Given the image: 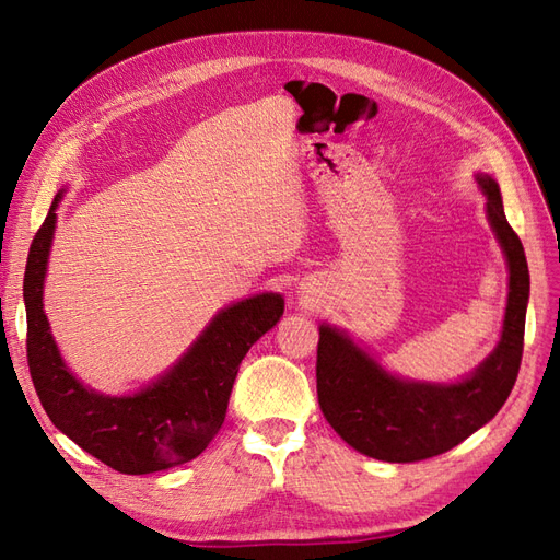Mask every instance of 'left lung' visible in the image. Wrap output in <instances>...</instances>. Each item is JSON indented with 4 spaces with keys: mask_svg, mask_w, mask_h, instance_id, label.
Wrapping results in <instances>:
<instances>
[{
    "mask_svg": "<svg viewBox=\"0 0 560 560\" xmlns=\"http://www.w3.org/2000/svg\"><path fill=\"white\" fill-rule=\"evenodd\" d=\"M486 217L506 264V306L493 352L451 383L389 371L346 329L319 322L317 401L348 446L383 463H418L457 446L493 420L518 376L530 273L518 235L504 217L498 182L477 173Z\"/></svg>",
    "mask_w": 560,
    "mask_h": 560,
    "instance_id": "obj_1",
    "label": "left lung"
}]
</instances>
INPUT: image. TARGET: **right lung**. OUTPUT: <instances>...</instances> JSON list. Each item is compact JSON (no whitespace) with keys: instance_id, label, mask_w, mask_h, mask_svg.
<instances>
[{"instance_id":"1","label":"right lung","mask_w":560,"mask_h":560,"mask_svg":"<svg viewBox=\"0 0 560 560\" xmlns=\"http://www.w3.org/2000/svg\"><path fill=\"white\" fill-rule=\"evenodd\" d=\"M54 198L27 254L23 299L27 313V362L50 422L121 474H151L184 465L222 430L238 366L247 350L273 329L284 296L259 292L217 311L182 358L154 381L126 395H105L67 366L44 313V282L58 224Z\"/></svg>"}]
</instances>
